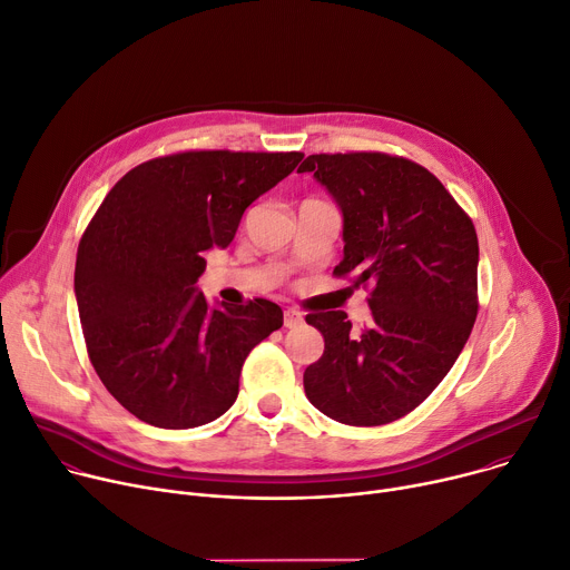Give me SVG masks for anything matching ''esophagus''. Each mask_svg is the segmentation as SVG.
<instances>
[{
	"mask_svg": "<svg viewBox=\"0 0 570 570\" xmlns=\"http://www.w3.org/2000/svg\"><path fill=\"white\" fill-rule=\"evenodd\" d=\"M299 323H302V314H299V312H295V309H286V312H284V327L293 330V327H297Z\"/></svg>",
	"mask_w": 570,
	"mask_h": 570,
	"instance_id": "esophagus-1",
	"label": "esophagus"
}]
</instances>
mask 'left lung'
<instances>
[{
	"instance_id": "1",
	"label": "left lung",
	"mask_w": 570,
	"mask_h": 570,
	"mask_svg": "<svg viewBox=\"0 0 570 570\" xmlns=\"http://www.w3.org/2000/svg\"><path fill=\"white\" fill-rule=\"evenodd\" d=\"M312 171L344 213V261L334 275L371 284V325L344 312L307 314L325 338L307 366L314 407L348 426H383L420 405L459 360L476 321L479 240L446 187L407 158L316 154Z\"/></svg>"
}]
</instances>
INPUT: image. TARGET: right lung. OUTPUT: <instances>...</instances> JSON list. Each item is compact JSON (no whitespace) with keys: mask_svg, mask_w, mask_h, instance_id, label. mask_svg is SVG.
<instances>
[{"mask_svg":"<svg viewBox=\"0 0 570 570\" xmlns=\"http://www.w3.org/2000/svg\"><path fill=\"white\" fill-rule=\"evenodd\" d=\"M302 154L183 150L130 169L91 217L75 261L89 360L137 420L204 426L229 410L249 351L284 325L254 297L210 307L195 284L204 252L226 247L245 208Z\"/></svg>","mask_w":570,"mask_h":570,"instance_id":"obj_1","label":"right lung"}]
</instances>
